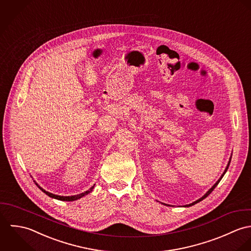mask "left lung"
<instances>
[{
  "instance_id": "1",
  "label": "left lung",
  "mask_w": 251,
  "mask_h": 251,
  "mask_svg": "<svg viewBox=\"0 0 251 251\" xmlns=\"http://www.w3.org/2000/svg\"><path fill=\"white\" fill-rule=\"evenodd\" d=\"M230 162H231V160H230V161H229V163H228V166H227V167H226V169H225V171H224V173H223V175H222V176H221V177H220V178H219V179H218V180H217V182H216V183H215V184H214V185H213V186H212V187H211V188H210V189H209V190H208V191H207V192H206V193H205V194H204V195H203V196H202V197H201V198H200V199H199V200L196 201H194V202H192V203H190V204H188V206H189V205H193V204H195V203H197V202H199V201H200L203 200V199H204V198H206V197H207V196H208V195H209V194H210V193H211V192H212V191H213V189H214V188H215V187H216V186H217V184H218V183H219V181H220V180H221V178H222V177H223V176H224V175H225V173H226V172H227V170H228V167H229V165H230Z\"/></svg>"
}]
</instances>
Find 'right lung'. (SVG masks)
<instances>
[{"mask_svg": "<svg viewBox=\"0 0 251 251\" xmlns=\"http://www.w3.org/2000/svg\"><path fill=\"white\" fill-rule=\"evenodd\" d=\"M37 184V183H36ZM38 185V184H37ZM38 187L40 188V189H42V191L43 192H45L48 196H50L51 198H54V199H57V200L60 201H75L77 200V199H79V198H81V197H83L84 195H87L88 193H90L92 190H93V188H94V186H92L89 190H87V191H85V192H83V193H81V194H78V195H75V196H58V195H55V194H52V193H50V192H48V191H46V190H44L43 188H41L39 185H38Z\"/></svg>", "mask_w": 251, "mask_h": 251, "instance_id": "right-lung-1", "label": "right lung"}]
</instances>
